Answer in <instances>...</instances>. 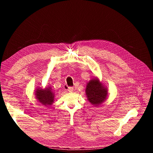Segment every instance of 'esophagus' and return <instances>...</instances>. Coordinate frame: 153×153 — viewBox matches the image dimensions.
I'll return each instance as SVG.
<instances>
[{
	"label": "esophagus",
	"instance_id": "obj_1",
	"mask_svg": "<svg viewBox=\"0 0 153 153\" xmlns=\"http://www.w3.org/2000/svg\"><path fill=\"white\" fill-rule=\"evenodd\" d=\"M73 87H68V91L69 92H72L73 91Z\"/></svg>",
	"mask_w": 153,
	"mask_h": 153
}]
</instances>
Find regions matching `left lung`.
I'll return each instance as SVG.
<instances>
[{"mask_svg":"<svg viewBox=\"0 0 153 153\" xmlns=\"http://www.w3.org/2000/svg\"><path fill=\"white\" fill-rule=\"evenodd\" d=\"M86 95L89 102L95 106H98L106 100L107 91L103 87L98 79L91 80L86 87Z\"/></svg>","mask_w":153,"mask_h":153,"instance_id":"left-lung-1","label":"left lung"}]
</instances>
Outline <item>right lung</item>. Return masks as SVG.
<instances>
[{
  "label": "right lung",
  "mask_w": 153,
  "mask_h": 153,
  "mask_svg": "<svg viewBox=\"0 0 153 153\" xmlns=\"http://www.w3.org/2000/svg\"><path fill=\"white\" fill-rule=\"evenodd\" d=\"M36 98L39 102L45 106L52 105L54 100V94L50 88L36 91Z\"/></svg>",
  "instance_id": "right-lung-1"
}]
</instances>
